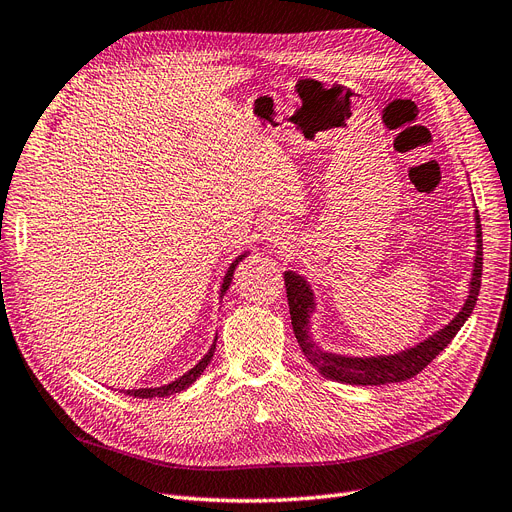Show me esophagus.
<instances>
[{
  "mask_svg": "<svg viewBox=\"0 0 512 512\" xmlns=\"http://www.w3.org/2000/svg\"><path fill=\"white\" fill-rule=\"evenodd\" d=\"M263 234H266V240H278L282 234H285V227H282V225H278V221H270L268 223V227H266V232H263Z\"/></svg>",
  "mask_w": 512,
  "mask_h": 512,
  "instance_id": "1",
  "label": "esophagus"
}]
</instances>
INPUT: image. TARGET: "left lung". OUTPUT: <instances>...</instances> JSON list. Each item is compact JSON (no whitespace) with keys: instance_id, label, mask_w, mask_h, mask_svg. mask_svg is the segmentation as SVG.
I'll list each match as a JSON object with an SVG mask.
<instances>
[{"instance_id":"left-lung-1","label":"left lung","mask_w":512,"mask_h":512,"mask_svg":"<svg viewBox=\"0 0 512 512\" xmlns=\"http://www.w3.org/2000/svg\"><path fill=\"white\" fill-rule=\"evenodd\" d=\"M481 272H483V240H481V221L477 215V257H475V270H472L470 291H468L464 308L445 329L424 339L422 344L392 356H371V358L342 356V354H333L318 348L310 337V314L314 312V293L308 282L299 274L285 272L291 325L297 337V344L301 352H304V356L308 358V363L314 365L320 371V375L329 377L333 382L356 384V386H384V384L411 380L413 375H418L428 363H432V358H437L439 352H443L449 346L451 339L456 337V333L462 329L472 310H475L479 289H481Z\"/></svg>"}]
</instances>
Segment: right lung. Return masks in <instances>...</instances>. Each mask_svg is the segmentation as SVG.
<instances>
[{
	"instance_id": "right-lung-1",
	"label": "right lung",
	"mask_w": 512,
	"mask_h": 512,
	"mask_svg": "<svg viewBox=\"0 0 512 512\" xmlns=\"http://www.w3.org/2000/svg\"><path fill=\"white\" fill-rule=\"evenodd\" d=\"M244 255H240L232 266H230V270H227V274H225V278H223V285H221V297H223V293L230 289V282H232V276H234V270H236V266H238V261L242 259ZM217 342V339H215ZM213 342V346H211V350H208L206 354H204V358L202 361L194 367V369H189L185 375H181L179 380H175V382H170V384H166V386H160V388H139V390H126V394L128 396H135V399H154V396H168V394H175V392H181V390H185V388H189L192 386L198 377L202 375V371L208 367V363H211V358H213V354H215V344Z\"/></svg>"
}]
</instances>
